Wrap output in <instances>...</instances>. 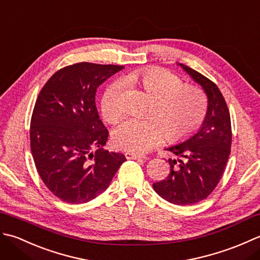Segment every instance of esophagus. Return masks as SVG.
<instances>
[{
    "label": "esophagus",
    "mask_w": 260,
    "mask_h": 260,
    "mask_svg": "<svg viewBox=\"0 0 260 260\" xmlns=\"http://www.w3.org/2000/svg\"><path fill=\"white\" fill-rule=\"evenodd\" d=\"M124 155L126 159H142V158H146L142 153H138L134 151H125Z\"/></svg>",
    "instance_id": "obj_1"
}]
</instances>
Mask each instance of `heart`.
<instances>
[{"label": "heart", "instance_id": "1", "mask_svg": "<svg viewBox=\"0 0 260 260\" xmlns=\"http://www.w3.org/2000/svg\"><path fill=\"white\" fill-rule=\"evenodd\" d=\"M124 81L136 84L156 99L151 116L128 119L115 129L114 144L125 150L146 152L159 145L168 136L171 141L187 139L197 131L208 112V98L203 89L184 85L177 75L159 67L132 71ZM124 82L115 79L101 100L102 114L109 122L119 121L125 112Z\"/></svg>", "mask_w": 260, "mask_h": 260}]
</instances>
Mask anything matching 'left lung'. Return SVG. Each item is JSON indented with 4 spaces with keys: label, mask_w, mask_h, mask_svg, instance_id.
I'll return each instance as SVG.
<instances>
[{
    "label": "left lung",
    "mask_w": 260,
    "mask_h": 260,
    "mask_svg": "<svg viewBox=\"0 0 260 260\" xmlns=\"http://www.w3.org/2000/svg\"><path fill=\"white\" fill-rule=\"evenodd\" d=\"M181 66L208 95V112L198 134L167 148L176 158L168 159V176L152 187L168 202L189 205L208 198L219 184L231 151L232 131L229 109L218 86L199 72Z\"/></svg>",
    "instance_id": "left-lung-1"
}]
</instances>
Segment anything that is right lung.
<instances>
[{"label": "right lung", "instance_id": "1", "mask_svg": "<svg viewBox=\"0 0 260 260\" xmlns=\"http://www.w3.org/2000/svg\"><path fill=\"white\" fill-rule=\"evenodd\" d=\"M122 68L93 62L66 66L48 79L36 101L31 153L41 181L63 202L81 204L99 197L126 160L123 153L103 149L109 131L95 105L98 87Z\"/></svg>", "mask_w": 260, "mask_h": 260}]
</instances>
